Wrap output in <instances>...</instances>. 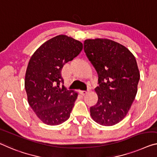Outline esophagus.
I'll list each match as a JSON object with an SVG mask.
<instances>
[{
	"label": "esophagus",
	"instance_id": "1",
	"mask_svg": "<svg viewBox=\"0 0 157 157\" xmlns=\"http://www.w3.org/2000/svg\"><path fill=\"white\" fill-rule=\"evenodd\" d=\"M88 93H89V90H88L87 91H86V90H81L80 91V94L82 95H85Z\"/></svg>",
	"mask_w": 157,
	"mask_h": 157
}]
</instances>
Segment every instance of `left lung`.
<instances>
[{
	"mask_svg": "<svg viewBox=\"0 0 157 157\" xmlns=\"http://www.w3.org/2000/svg\"><path fill=\"white\" fill-rule=\"evenodd\" d=\"M84 50L98 75V100L90 107L92 119L111 126L126 117L137 91L140 71L136 57L126 47L107 38L84 40Z\"/></svg>",
	"mask_w": 157,
	"mask_h": 157,
	"instance_id": "obj_1",
	"label": "left lung"
}]
</instances>
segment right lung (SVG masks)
I'll list each match as a JSON object with an SVG mask.
<instances>
[{"label":"right lung","instance_id":"right-lung-1","mask_svg":"<svg viewBox=\"0 0 157 157\" xmlns=\"http://www.w3.org/2000/svg\"><path fill=\"white\" fill-rule=\"evenodd\" d=\"M83 49L82 43L66 35L50 38L31 57L25 87L29 105L43 123L57 126L70 117L78 93L62 83L64 65Z\"/></svg>","mask_w":157,"mask_h":157}]
</instances>
